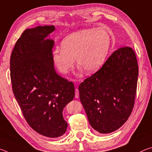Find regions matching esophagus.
Returning a JSON list of instances; mask_svg holds the SVG:
<instances>
[{
  "instance_id": "1",
  "label": "esophagus",
  "mask_w": 152,
  "mask_h": 152,
  "mask_svg": "<svg viewBox=\"0 0 152 152\" xmlns=\"http://www.w3.org/2000/svg\"><path fill=\"white\" fill-rule=\"evenodd\" d=\"M79 97V91L78 88L75 89V98L76 99H78Z\"/></svg>"
}]
</instances>
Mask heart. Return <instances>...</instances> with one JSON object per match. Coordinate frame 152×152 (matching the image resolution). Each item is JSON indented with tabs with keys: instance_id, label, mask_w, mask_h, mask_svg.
I'll return each mask as SVG.
<instances>
[{
	"instance_id": "1",
	"label": "heart",
	"mask_w": 152,
	"mask_h": 152,
	"mask_svg": "<svg viewBox=\"0 0 152 152\" xmlns=\"http://www.w3.org/2000/svg\"><path fill=\"white\" fill-rule=\"evenodd\" d=\"M111 45V37L104 28H88L79 30L64 38L61 49L52 51V60L61 74H67L77 65L88 74L101 68Z\"/></svg>"
}]
</instances>
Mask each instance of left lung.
Returning <instances> with one entry per match:
<instances>
[{
  "label": "left lung",
  "mask_w": 152,
  "mask_h": 152,
  "mask_svg": "<svg viewBox=\"0 0 152 152\" xmlns=\"http://www.w3.org/2000/svg\"><path fill=\"white\" fill-rule=\"evenodd\" d=\"M137 78L134 51L123 47L80 84V99L94 130L109 133L127 121L134 106Z\"/></svg>",
  "instance_id": "1"
}]
</instances>
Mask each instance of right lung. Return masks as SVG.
I'll return each mask as SVG.
<instances>
[{
    "label": "right lung",
    "instance_id": "obj_1",
    "mask_svg": "<svg viewBox=\"0 0 152 152\" xmlns=\"http://www.w3.org/2000/svg\"><path fill=\"white\" fill-rule=\"evenodd\" d=\"M55 29L45 25L25 30L10 60L12 91L25 119L36 132L52 138L66 132L63 110L75 96L74 84L54 69V41L47 37Z\"/></svg>",
    "mask_w": 152,
    "mask_h": 152
}]
</instances>
